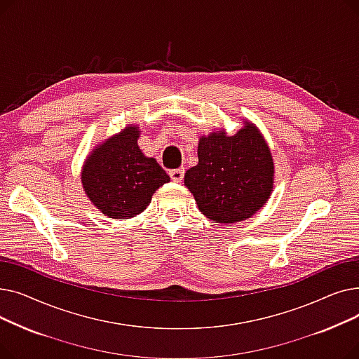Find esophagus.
Listing matches in <instances>:
<instances>
[{"mask_svg": "<svg viewBox=\"0 0 359 359\" xmlns=\"http://www.w3.org/2000/svg\"><path fill=\"white\" fill-rule=\"evenodd\" d=\"M170 177H172L173 182H182L183 177H184V168H176V170H172L170 172Z\"/></svg>", "mask_w": 359, "mask_h": 359, "instance_id": "1", "label": "esophagus"}]
</instances>
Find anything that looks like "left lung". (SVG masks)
I'll use <instances>...</instances> for the list:
<instances>
[{
    "mask_svg": "<svg viewBox=\"0 0 359 359\" xmlns=\"http://www.w3.org/2000/svg\"><path fill=\"white\" fill-rule=\"evenodd\" d=\"M198 164L184 175L199 211L233 224L250 218L273 189V160L260 130L250 122L233 137L217 130L198 144Z\"/></svg>",
    "mask_w": 359,
    "mask_h": 359,
    "instance_id": "1",
    "label": "left lung"
}]
</instances>
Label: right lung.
<instances>
[{"label": "right lung", "mask_w": 359, "mask_h": 359, "mask_svg": "<svg viewBox=\"0 0 359 359\" xmlns=\"http://www.w3.org/2000/svg\"><path fill=\"white\" fill-rule=\"evenodd\" d=\"M138 126H128L91 151L81 183L97 210L109 218L126 219L141 214L168 175L138 147Z\"/></svg>", "instance_id": "obj_1"}]
</instances>
